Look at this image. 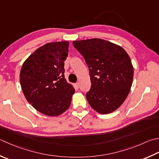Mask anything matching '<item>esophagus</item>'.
Here are the masks:
<instances>
[{"label":"esophagus","mask_w":159,"mask_h":159,"mask_svg":"<svg viewBox=\"0 0 159 159\" xmlns=\"http://www.w3.org/2000/svg\"><path fill=\"white\" fill-rule=\"evenodd\" d=\"M75 87H76V89H79V83H76L75 84Z\"/></svg>","instance_id":"1"}]
</instances>
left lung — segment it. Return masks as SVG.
I'll return each instance as SVG.
<instances>
[{
    "mask_svg": "<svg viewBox=\"0 0 159 159\" xmlns=\"http://www.w3.org/2000/svg\"><path fill=\"white\" fill-rule=\"evenodd\" d=\"M73 45L89 68L91 88L86 98L92 109L102 114L116 110L128 96L134 67L122 47L101 39L74 40Z\"/></svg>",
    "mask_w": 159,
    "mask_h": 159,
    "instance_id": "left-lung-1",
    "label": "left lung"
}]
</instances>
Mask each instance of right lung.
Here are the masks:
<instances>
[{
    "label": "right lung",
    "mask_w": 159,
    "mask_h": 159,
    "mask_svg": "<svg viewBox=\"0 0 159 159\" xmlns=\"http://www.w3.org/2000/svg\"><path fill=\"white\" fill-rule=\"evenodd\" d=\"M69 45L68 41L47 43L36 49L22 65L20 83L25 97L47 116H58L67 111L75 92L64 76Z\"/></svg>",
    "instance_id": "add662e5"
}]
</instances>
